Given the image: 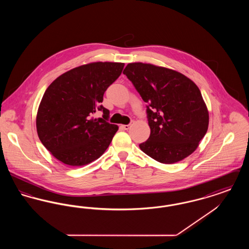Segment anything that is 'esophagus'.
<instances>
[{
  "label": "esophagus",
  "instance_id": "obj_1",
  "mask_svg": "<svg viewBox=\"0 0 249 249\" xmlns=\"http://www.w3.org/2000/svg\"><path fill=\"white\" fill-rule=\"evenodd\" d=\"M131 125H132V122H130V124H128V125H121V128H122L123 130H129Z\"/></svg>",
  "mask_w": 249,
  "mask_h": 249
}]
</instances>
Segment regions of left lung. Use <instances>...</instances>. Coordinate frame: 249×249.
<instances>
[{
  "label": "left lung",
  "instance_id": "8db88e82",
  "mask_svg": "<svg viewBox=\"0 0 249 249\" xmlns=\"http://www.w3.org/2000/svg\"><path fill=\"white\" fill-rule=\"evenodd\" d=\"M123 73L148 105L150 136L139 144L142 152L164 164L192 154L209 124L197 85L179 71L151 63H129Z\"/></svg>",
  "mask_w": 249,
  "mask_h": 249
}]
</instances>
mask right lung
I'll return each mask as SVG.
<instances>
[{
	"instance_id": "obj_1",
	"label": "right lung",
	"mask_w": 249,
	"mask_h": 249,
	"mask_svg": "<svg viewBox=\"0 0 249 249\" xmlns=\"http://www.w3.org/2000/svg\"><path fill=\"white\" fill-rule=\"evenodd\" d=\"M124 63L97 61L75 67L48 86L36 115V130L48 151L64 164L78 167L105 153L119 126L107 122L109 110L101 106L107 88ZM103 110V118L93 115Z\"/></svg>"
}]
</instances>
